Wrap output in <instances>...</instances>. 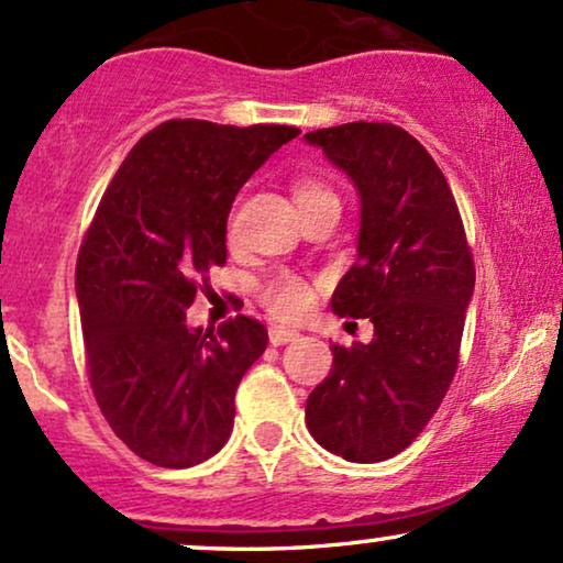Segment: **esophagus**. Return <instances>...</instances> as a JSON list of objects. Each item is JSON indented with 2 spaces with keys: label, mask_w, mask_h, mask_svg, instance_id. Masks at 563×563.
<instances>
[{
  "label": "esophagus",
  "mask_w": 563,
  "mask_h": 563,
  "mask_svg": "<svg viewBox=\"0 0 563 563\" xmlns=\"http://www.w3.org/2000/svg\"><path fill=\"white\" fill-rule=\"evenodd\" d=\"M296 338H299V333L290 328H283V324H273V328H269V343H273V346H286V343L296 341Z\"/></svg>",
  "instance_id": "34e87169"
}]
</instances>
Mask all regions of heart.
Instances as JSON below:
<instances>
[{"label":"heart","instance_id":"heart-1","mask_svg":"<svg viewBox=\"0 0 563 563\" xmlns=\"http://www.w3.org/2000/svg\"><path fill=\"white\" fill-rule=\"evenodd\" d=\"M294 201L303 214L314 207L338 205V196L320 178H299L294 183ZM260 299L280 320H301L314 303V286L307 277L283 269V273H275L262 283Z\"/></svg>","mask_w":563,"mask_h":563}]
</instances>
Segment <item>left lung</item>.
Segmentation results:
<instances>
[{
  "label": "left lung",
  "mask_w": 563,
  "mask_h": 563,
  "mask_svg": "<svg viewBox=\"0 0 563 563\" xmlns=\"http://www.w3.org/2000/svg\"><path fill=\"white\" fill-rule=\"evenodd\" d=\"M303 139L362 199L356 262L330 307L375 324L369 343L333 346V369L307 398V428L346 462H385L424 430L456 375L472 249L449 180L404 128L358 120Z\"/></svg>",
  "instance_id": "1"
}]
</instances>
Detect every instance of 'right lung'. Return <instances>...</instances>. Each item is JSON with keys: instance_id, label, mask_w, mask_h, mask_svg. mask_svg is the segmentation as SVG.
I'll use <instances>...</instances> for the list:
<instances>
[{"instance_id": "obj_1", "label": "right lung", "mask_w": 563, "mask_h": 563, "mask_svg": "<svg viewBox=\"0 0 563 563\" xmlns=\"http://www.w3.org/2000/svg\"><path fill=\"white\" fill-rule=\"evenodd\" d=\"M299 133L167 120L101 196L76 264L88 380L114 435L148 464H201L233 432L235 390L267 349V328L239 314L201 333L186 309L225 264L239 188Z\"/></svg>"}]
</instances>
